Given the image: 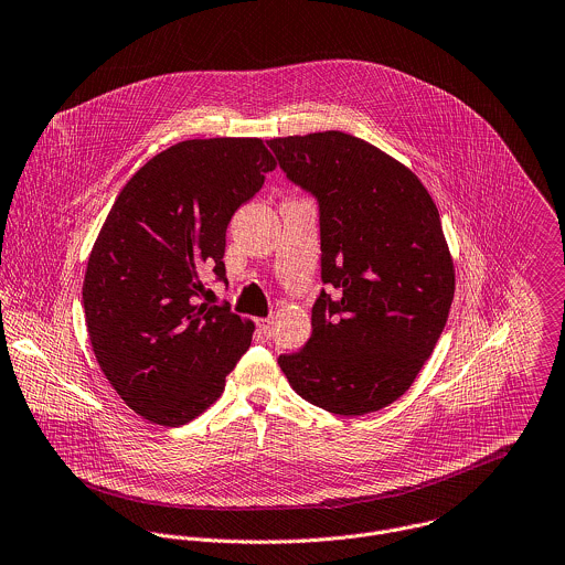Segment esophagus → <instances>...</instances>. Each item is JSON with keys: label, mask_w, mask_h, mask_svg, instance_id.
I'll return each instance as SVG.
<instances>
[{"label": "esophagus", "mask_w": 565, "mask_h": 565, "mask_svg": "<svg viewBox=\"0 0 565 565\" xmlns=\"http://www.w3.org/2000/svg\"><path fill=\"white\" fill-rule=\"evenodd\" d=\"M259 330H262L264 337H273V332H275V319H273V317L262 319V321H259Z\"/></svg>", "instance_id": "esophagus-1"}]
</instances>
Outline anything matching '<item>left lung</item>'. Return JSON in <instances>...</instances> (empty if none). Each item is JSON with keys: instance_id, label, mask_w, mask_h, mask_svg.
I'll list each match as a JSON object with an SVG mask.
<instances>
[{"instance_id": "left-lung-1", "label": "left lung", "mask_w": 565, "mask_h": 565, "mask_svg": "<svg viewBox=\"0 0 565 565\" xmlns=\"http://www.w3.org/2000/svg\"><path fill=\"white\" fill-rule=\"evenodd\" d=\"M286 175L319 200L321 290L312 337L279 367L308 403L363 416L398 401L449 319L456 268L420 178L379 147L317 131L268 140Z\"/></svg>"}]
</instances>
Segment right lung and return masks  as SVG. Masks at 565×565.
<instances>
[{
	"label": "right lung",
	"instance_id": "obj_1",
	"mask_svg": "<svg viewBox=\"0 0 565 565\" xmlns=\"http://www.w3.org/2000/svg\"><path fill=\"white\" fill-rule=\"evenodd\" d=\"M275 167L262 138L182 140L111 204L87 259L83 310L105 379L140 418L191 423L250 348V319L200 301L202 273L226 279V226Z\"/></svg>",
	"mask_w": 565,
	"mask_h": 565
}]
</instances>
